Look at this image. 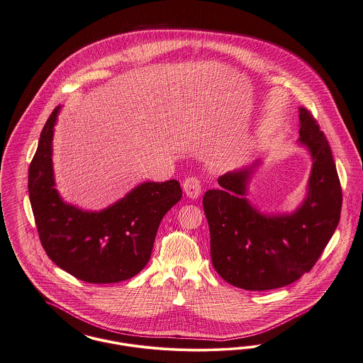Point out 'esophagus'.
Returning <instances> with one entry per match:
<instances>
[{
  "mask_svg": "<svg viewBox=\"0 0 363 363\" xmlns=\"http://www.w3.org/2000/svg\"><path fill=\"white\" fill-rule=\"evenodd\" d=\"M183 190L186 195L191 199H195L201 194V182L196 177H187L183 182Z\"/></svg>",
  "mask_w": 363,
  "mask_h": 363,
  "instance_id": "34e87169",
  "label": "esophagus"
}]
</instances>
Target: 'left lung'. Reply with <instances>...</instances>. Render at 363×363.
Segmentation results:
<instances>
[{"instance_id":"obj_1","label":"left lung","mask_w":363,"mask_h":363,"mask_svg":"<svg viewBox=\"0 0 363 363\" xmlns=\"http://www.w3.org/2000/svg\"><path fill=\"white\" fill-rule=\"evenodd\" d=\"M300 138L313 167L304 201L290 213H263L247 186L259 161L218 177L220 190L203 195L211 256L218 275L245 290H271L297 281L314 267L337 228L341 186L332 150L311 113L298 107Z\"/></svg>"}]
</instances>
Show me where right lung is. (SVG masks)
Masks as SVG:
<instances>
[{"mask_svg": "<svg viewBox=\"0 0 363 363\" xmlns=\"http://www.w3.org/2000/svg\"><path fill=\"white\" fill-rule=\"evenodd\" d=\"M60 106L49 116L28 168V196L49 259L88 284H116L148 263L161 220L182 198L177 180L145 182L113 205L84 211L55 189L52 140Z\"/></svg>", "mask_w": 363, "mask_h": 363, "instance_id": "right-lung-1", "label": "right lung"}]
</instances>
